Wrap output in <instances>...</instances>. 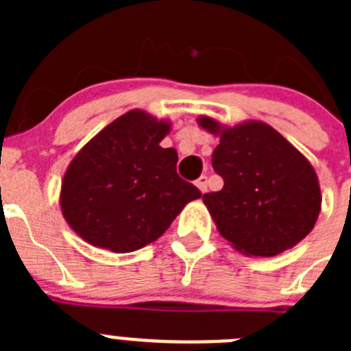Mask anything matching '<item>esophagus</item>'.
<instances>
[{"mask_svg": "<svg viewBox=\"0 0 351 351\" xmlns=\"http://www.w3.org/2000/svg\"><path fill=\"white\" fill-rule=\"evenodd\" d=\"M195 184H197V188L202 191V193H206L207 191V176H200V178L195 181Z\"/></svg>", "mask_w": 351, "mask_h": 351, "instance_id": "obj_1", "label": "esophagus"}]
</instances>
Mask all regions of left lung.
I'll use <instances>...</instances> for the list:
<instances>
[{"label":"left lung","mask_w":351,"mask_h":351,"mask_svg":"<svg viewBox=\"0 0 351 351\" xmlns=\"http://www.w3.org/2000/svg\"><path fill=\"white\" fill-rule=\"evenodd\" d=\"M197 123L219 137L213 169L225 184L202 197L219 234L246 256H276L299 244L322 209L308 158L262 121L225 126L202 116Z\"/></svg>","instance_id":"obj_1"}]
</instances>
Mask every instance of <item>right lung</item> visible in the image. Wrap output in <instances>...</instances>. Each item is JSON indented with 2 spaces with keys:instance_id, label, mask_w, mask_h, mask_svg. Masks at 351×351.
<instances>
[{
  "instance_id": "obj_1",
  "label": "right lung",
  "mask_w": 351,
  "mask_h": 351,
  "mask_svg": "<svg viewBox=\"0 0 351 351\" xmlns=\"http://www.w3.org/2000/svg\"><path fill=\"white\" fill-rule=\"evenodd\" d=\"M169 132L170 121L133 108L80 149L60 195L71 230L95 247L130 253L154 243L202 197L176 172L178 151L160 145Z\"/></svg>"
}]
</instances>
